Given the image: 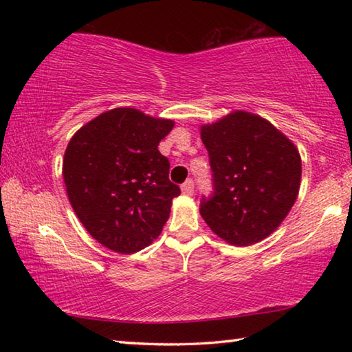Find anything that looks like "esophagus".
Returning a JSON list of instances; mask_svg holds the SVG:
<instances>
[{"label": "esophagus", "mask_w": 352, "mask_h": 352, "mask_svg": "<svg viewBox=\"0 0 352 352\" xmlns=\"http://www.w3.org/2000/svg\"><path fill=\"white\" fill-rule=\"evenodd\" d=\"M182 192L184 195H192L194 192V182L192 180H186L182 184Z\"/></svg>", "instance_id": "34e87169"}]
</instances>
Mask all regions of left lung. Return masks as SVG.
<instances>
[{"label":"left lung","mask_w":352,"mask_h":352,"mask_svg":"<svg viewBox=\"0 0 352 352\" xmlns=\"http://www.w3.org/2000/svg\"><path fill=\"white\" fill-rule=\"evenodd\" d=\"M200 136L214 177V195L201 200V217L230 245L264 241L300 192L296 146L265 118L243 110L200 126Z\"/></svg>","instance_id":"1"}]
</instances>
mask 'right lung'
<instances>
[{"instance_id":"add662e5","label":"right lung","mask_w":352,"mask_h":352,"mask_svg":"<svg viewBox=\"0 0 352 352\" xmlns=\"http://www.w3.org/2000/svg\"><path fill=\"white\" fill-rule=\"evenodd\" d=\"M175 122L138 109L100 113L69 140L62 175L76 216L94 239L132 254L157 239L180 188L158 144Z\"/></svg>"}]
</instances>
